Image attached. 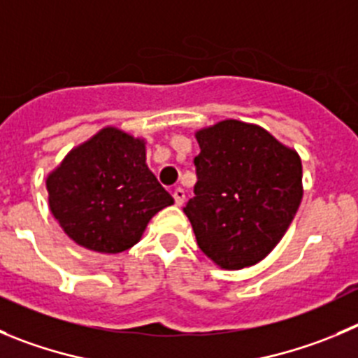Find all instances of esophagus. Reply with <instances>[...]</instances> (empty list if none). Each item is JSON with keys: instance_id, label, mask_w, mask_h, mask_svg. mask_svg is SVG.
<instances>
[{"instance_id": "34e87169", "label": "esophagus", "mask_w": 358, "mask_h": 358, "mask_svg": "<svg viewBox=\"0 0 358 358\" xmlns=\"http://www.w3.org/2000/svg\"><path fill=\"white\" fill-rule=\"evenodd\" d=\"M185 199H186L185 189H182V188H176V189H173V200H176L177 206H182Z\"/></svg>"}]
</instances>
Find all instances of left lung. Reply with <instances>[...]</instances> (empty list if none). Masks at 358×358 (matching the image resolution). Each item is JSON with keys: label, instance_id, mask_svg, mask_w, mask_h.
I'll list each match as a JSON object with an SVG mask.
<instances>
[{"label": "left lung", "instance_id": "1", "mask_svg": "<svg viewBox=\"0 0 358 358\" xmlns=\"http://www.w3.org/2000/svg\"><path fill=\"white\" fill-rule=\"evenodd\" d=\"M195 196L185 214L200 250L236 271L267 257L302 200V163L255 124L228 119L196 131Z\"/></svg>", "mask_w": 358, "mask_h": 358}]
</instances>
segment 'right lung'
Wrapping results in <instances>:
<instances>
[{
	"label": "right lung",
	"instance_id": "1",
	"mask_svg": "<svg viewBox=\"0 0 358 358\" xmlns=\"http://www.w3.org/2000/svg\"><path fill=\"white\" fill-rule=\"evenodd\" d=\"M54 217L71 241L98 253L138 243L149 220L173 199L145 165V145L105 128L47 177Z\"/></svg>",
	"mask_w": 358,
	"mask_h": 358
}]
</instances>
